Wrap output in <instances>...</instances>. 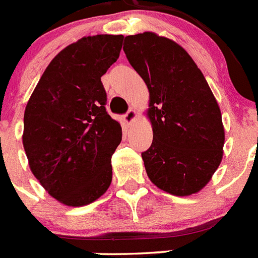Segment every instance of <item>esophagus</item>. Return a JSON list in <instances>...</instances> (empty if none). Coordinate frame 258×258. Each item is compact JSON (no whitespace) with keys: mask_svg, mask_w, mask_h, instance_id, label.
Masks as SVG:
<instances>
[{"mask_svg":"<svg viewBox=\"0 0 258 258\" xmlns=\"http://www.w3.org/2000/svg\"><path fill=\"white\" fill-rule=\"evenodd\" d=\"M136 117H137L136 109L131 108V109H129V111H127L126 113H125V116H124V121L126 122V124H132V122H133L134 120H136Z\"/></svg>","mask_w":258,"mask_h":258,"instance_id":"obj_1","label":"esophagus"}]
</instances>
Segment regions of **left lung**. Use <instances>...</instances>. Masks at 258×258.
<instances>
[{
	"instance_id": "obj_1",
	"label": "left lung",
	"mask_w": 258,
	"mask_h": 258,
	"mask_svg": "<svg viewBox=\"0 0 258 258\" xmlns=\"http://www.w3.org/2000/svg\"><path fill=\"white\" fill-rule=\"evenodd\" d=\"M124 51L150 93L154 140L142 152L155 186L175 197L199 192L223 156L221 109L188 52L154 32L126 36Z\"/></svg>"
}]
</instances>
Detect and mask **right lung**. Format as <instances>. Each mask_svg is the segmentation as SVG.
Segmentation results:
<instances>
[{
  "label": "right lung",
  "mask_w": 258,
  "mask_h": 258,
  "mask_svg": "<svg viewBox=\"0 0 258 258\" xmlns=\"http://www.w3.org/2000/svg\"><path fill=\"white\" fill-rule=\"evenodd\" d=\"M122 35L80 38L50 61L24 111L23 146L41 186L68 207L103 195L121 126L106 111L101 77L117 60Z\"/></svg>",
  "instance_id": "add662e5"
}]
</instances>
